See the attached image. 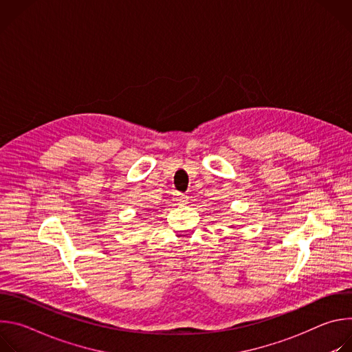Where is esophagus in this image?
<instances>
[{"mask_svg": "<svg viewBox=\"0 0 352 352\" xmlns=\"http://www.w3.org/2000/svg\"><path fill=\"white\" fill-rule=\"evenodd\" d=\"M175 200H177V202H179V204H186L188 202V196L184 195V193H177L175 195Z\"/></svg>", "mask_w": 352, "mask_h": 352, "instance_id": "obj_1", "label": "esophagus"}]
</instances>
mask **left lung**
<instances>
[{
  "label": "left lung",
  "instance_id": "1",
  "mask_svg": "<svg viewBox=\"0 0 352 352\" xmlns=\"http://www.w3.org/2000/svg\"><path fill=\"white\" fill-rule=\"evenodd\" d=\"M231 228H234V226H231Z\"/></svg>",
  "mask_w": 352,
  "mask_h": 352
}]
</instances>
